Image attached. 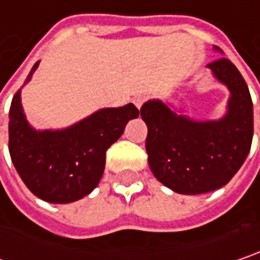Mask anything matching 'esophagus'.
<instances>
[{"label": "esophagus", "instance_id": "obj_1", "mask_svg": "<svg viewBox=\"0 0 260 260\" xmlns=\"http://www.w3.org/2000/svg\"><path fill=\"white\" fill-rule=\"evenodd\" d=\"M146 101H148V98H146V96H136V98L133 99V103L136 105V108H139L140 109V108H142V105L146 102Z\"/></svg>", "mask_w": 260, "mask_h": 260}]
</instances>
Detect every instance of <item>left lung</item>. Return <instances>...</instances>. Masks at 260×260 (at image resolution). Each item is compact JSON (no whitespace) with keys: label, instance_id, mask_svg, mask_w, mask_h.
<instances>
[{"label":"left lung","instance_id":"8db88e82","mask_svg":"<svg viewBox=\"0 0 260 260\" xmlns=\"http://www.w3.org/2000/svg\"><path fill=\"white\" fill-rule=\"evenodd\" d=\"M207 66L231 90L230 111L222 120L195 122L177 117L159 101L140 108V117L148 125L149 167L161 183L177 194H204L226 185L250 151L253 103L247 84L223 56Z\"/></svg>","mask_w":260,"mask_h":260}]
</instances>
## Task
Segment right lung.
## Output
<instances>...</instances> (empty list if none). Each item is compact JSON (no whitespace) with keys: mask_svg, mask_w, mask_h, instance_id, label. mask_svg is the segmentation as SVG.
<instances>
[{"mask_svg":"<svg viewBox=\"0 0 260 260\" xmlns=\"http://www.w3.org/2000/svg\"><path fill=\"white\" fill-rule=\"evenodd\" d=\"M37 66L38 62L26 81ZM138 115L139 109L128 103L122 108L101 109L62 132H35L25 120L17 90L10 106V157L32 194L48 203H72L98 186L108 148Z\"/></svg>","mask_w":260,"mask_h":260,"instance_id":"right-lung-1","label":"right lung"}]
</instances>
